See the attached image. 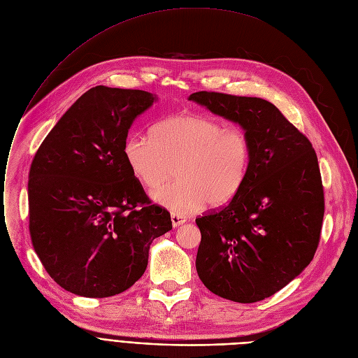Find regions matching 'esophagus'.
<instances>
[{
	"label": "esophagus",
	"instance_id": "esophagus-1",
	"mask_svg": "<svg viewBox=\"0 0 358 358\" xmlns=\"http://www.w3.org/2000/svg\"><path fill=\"white\" fill-rule=\"evenodd\" d=\"M171 219H172V225H173L175 228L179 227V225H182V224H185V217H182V216H179V215L172 213Z\"/></svg>",
	"mask_w": 358,
	"mask_h": 358
}]
</instances>
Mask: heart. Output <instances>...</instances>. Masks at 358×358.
<instances>
[{"instance_id": "heart-1", "label": "heart", "mask_w": 358, "mask_h": 358, "mask_svg": "<svg viewBox=\"0 0 358 358\" xmlns=\"http://www.w3.org/2000/svg\"><path fill=\"white\" fill-rule=\"evenodd\" d=\"M131 175L155 189L172 175L178 180L160 187L153 199L175 215L221 208L242 189L251 164L250 137L227 129L215 117L180 115L155 126L152 136L131 134L123 148Z\"/></svg>"}]
</instances>
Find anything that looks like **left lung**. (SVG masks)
Segmentation results:
<instances>
[{
  "mask_svg": "<svg viewBox=\"0 0 358 358\" xmlns=\"http://www.w3.org/2000/svg\"><path fill=\"white\" fill-rule=\"evenodd\" d=\"M238 123L250 137L251 164L239 194L196 217V271L213 294L242 304L278 292L314 258L324 189L311 142L259 97L198 92L189 96Z\"/></svg>",
  "mask_w": 358,
  "mask_h": 358,
  "instance_id": "1",
  "label": "left lung"
}]
</instances>
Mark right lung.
Instances as JSON below:
<instances>
[{
	"mask_svg": "<svg viewBox=\"0 0 358 358\" xmlns=\"http://www.w3.org/2000/svg\"><path fill=\"white\" fill-rule=\"evenodd\" d=\"M143 90L96 86L38 148L29 175L34 251L62 288L87 298L120 294L148 266L171 213L145 194L124 160L133 120L153 104Z\"/></svg>",
	"mask_w": 358,
	"mask_h": 358,
	"instance_id": "1",
	"label": "right lung"
}]
</instances>
